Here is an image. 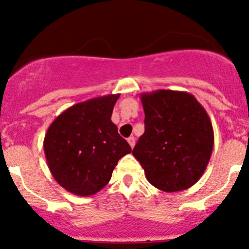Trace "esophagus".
Listing matches in <instances>:
<instances>
[{
  "mask_svg": "<svg viewBox=\"0 0 249 249\" xmlns=\"http://www.w3.org/2000/svg\"><path fill=\"white\" fill-rule=\"evenodd\" d=\"M127 142H129L130 147L134 148L135 147V143H136V140H135L134 136H131V137H129V139H127Z\"/></svg>",
  "mask_w": 249,
  "mask_h": 249,
  "instance_id": "esophagus-1",
  "label": "esophagus"
}]
</instances>
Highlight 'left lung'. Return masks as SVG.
<instances>
[{
    "mask_svg": "<svg viewBox=\"0 0 249 249\" xmlns=\"http://www.w3.org/2000/svg\"><path fill=\"white\" fill-rule=\"evenodd\" d=\"M144 134L132 154L148 182L166 193L185 190L201 178L214 143L207 112L192 94L155 90L141 94Z\"/></svg>",
    "mask_w": 249,
    "mask_h": 249,
    "instance_id": "obj_1",
    "label": "left lung"
}]
</instances>
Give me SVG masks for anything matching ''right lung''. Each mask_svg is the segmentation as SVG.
<instances>
[{
    "label": "right lung",
    "mask_w": 249,
    "mask_h": 249,
    "mask_svg": "<svg viewBox=\"0 0 249 249\" xmlns=\"http://www.w3.org/2000/svg\"><path fill=\"white\" fill-rule=\"evenodd\" d=\"M119 94L73 105L48 127L43 148L50 172L64 189L90 196L108 184L118 160L131 147L110 120Z\"/></svg>",
    "instance_id": "1"
}]
</instances>
